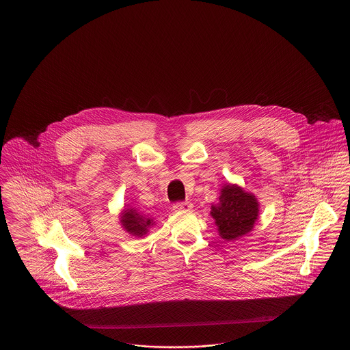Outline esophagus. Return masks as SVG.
Listing matches in <instances>:
<instances>
[{
    "label": "esophagus",
    "instance_id": "esophagus-1",
    "mask_svg": "<svg viewBox=\"0 0 350 350\" xmlns=\"http://www.w3.org/2000/svg\"><path fill=\"white\" fill-rule=\"evenodd\" d=\"M172 208H174V211H176V212L189 211L192 208V204L189 202H176V203H174Z\"/></svg>",
    "mask_w": 350,
    "mask_h": 350
}]
</instances>
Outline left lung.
<instances>
[{"label": "left lung", "instance_id": "8db88e82", "mask_svg": "<svg viewBox=\"0 0 350 350\" xmlns=\"http://www.w3.org/2000/svg\"><path fill=\"white\" fill-rule=\"evenodd\" d=\"M220 236L228 241L252 231L258 216V203L252 193L237 186L223 187L219 203L211 207Z\"/></svg>", "mask_w": 350, "mask_h": 350}]
</instances>
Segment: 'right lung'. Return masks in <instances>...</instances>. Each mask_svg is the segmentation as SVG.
Here are the masks:
<instances>
[{"mask_svg":"<svg viewBox=\"0 0 350 350\" xmlns=\"http://www.w3.org/2000/svg\"><path fill=\"white\" fill-rule=\"evenodd\" d=\"M120 223L127 232L137 237H142L143 234H146L148 228L154 224L151 219L142 216L135 210L124 211L120 217Z\"/></svg>","mask_w":350,"mask_h":350,"instance_id":"right-lung-1","label":"right lung"}]
</instances>
